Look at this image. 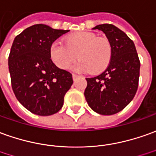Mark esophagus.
<instances>
[{"label": "esophagus", "mask_w": 156, "mask_h": 156, "mask_svg": "<svg viewBox=\"0 0 156 156\" xmlns=\"http://www.w3.org/2000/svg\"><path fill=\"white\" fill-rule=\"evenodd\" d=\"M72 77H73V80H76L78 78H80V76H78V75H76V74H73V75H72Z\"/></svg>", "instance_id": "1"}]
</instances>
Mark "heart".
<instances>
[{
	"label": "heart",
	"instance_id": "obj_1",
	"mask_svg": "<svg viewBox=\"0 0 156 156\" xmlns=\"http://www.w3.org/2000/svg\"><path fill=\"white\" fill-rule=\"evenodd\" d=\"M64 44L56 41L50 48L52 62L62 69H68L77 58L80 60L73 66L75 70L98 74L106 69L112 58L113 48L109 39L92 32L72 34L64 39Z\"/></svg>",
	"mask_w": 156,
	"mask_h": 156
}]
</instances>
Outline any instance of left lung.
Listing matches in <instances>:
<instances>
[{
    "label": "left lung",
    "mask_w": 156,
    "mask_h": 156,
    "mask_svg": "<svg viewBox=\"0 0 156 156\" xmlns=\"http://www.w3.org/2000/svg\"><path fill=\"white\" fill-rule=\"evenodd\" d=\"M103 31L112 45L109 66L98 76L86 78L84 95L90 108L98 114L111 115L120 112L133 99L138 87L140 61L133 41L113 24L93 28Z\"/></svg>",
    "instance_id": "obj_1"
}]
</instances>
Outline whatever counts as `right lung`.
<instances>
[{
  "label": "right lung",
  "mask_w": 156,
  "mask_h": 156,
  "mask_svg": "<svg viewBox=\"0 0 156 156\" xmlns=\"http://www.w3.org/2000/svg\"><path fill=\"white\" fill-rule=\"evenodd\" d=\"M67 32L35 24L12 42L8 57L12 87L19 103L35 115L47 116L58 112L73 84L71 74L57 67L50 56L52 43Z\"/></svg>",
  "instance_id": "right-lung-1"
}]
</instances>
